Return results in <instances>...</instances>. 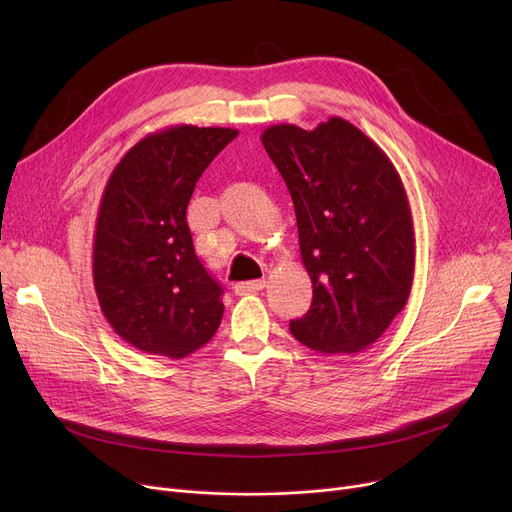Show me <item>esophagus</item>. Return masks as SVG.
<instances>
[{"instance_id":"esophagus-1","label":"esophagus","mask_w":512,"mask_h":512,"mask_svg":"<svg viewBox=\"0 0 512 512\" xmlns=\"http://www.w3.org/2000/svg\"><path fill=\"white\" fill-rule=\"evenodd\" d=\"M265 288V280H253V282H238L234 286V292L236 294H253V292H259Z\"/></svg>"}]
</instances>
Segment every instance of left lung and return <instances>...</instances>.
<instances>
[{"label":"left lung","instance_id":"left-lung-1","mask_svg":"<svg viewBox=\"0 0 512 512\" xmlns=\"http://www.w3.org/2000/svg\"><path fill=\"white\" fill-rule=\"evenodd\" d=\"M261 143L297 213L311 309L290 332L321 355H355L407 305L415 274L413 215L390 157L332 116L313 130L265 128Z\"/></svg>","mask_w":512,"mask_h":512}]
</instances>
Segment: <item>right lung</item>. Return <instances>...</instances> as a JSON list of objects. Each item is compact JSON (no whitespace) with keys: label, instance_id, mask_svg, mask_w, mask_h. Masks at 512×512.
<instances>
[{"label":"right lung","instance_id":"obj_1","mask_svg":"<svg viewBox=\"0 0 512 512\" xmlns=\"http://www.w3.org/2000/svg\"><path fill=\"white\" fill-rule=\"evenodd\" d=\"M238 130L178 124L130 147L107 180L93 240V284L114 332L143 353L182 359L224 315L222 286L186 224L197 180Z\"/></svg>","mask_w":512,"mask_h":512}]
</instances>
